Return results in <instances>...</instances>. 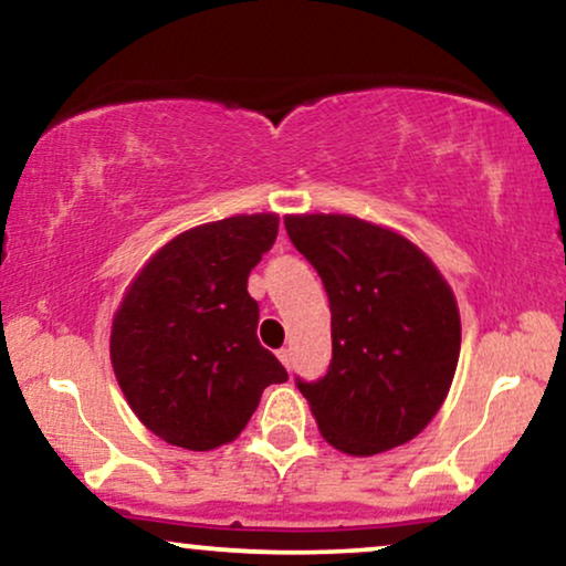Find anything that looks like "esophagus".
Returning a JSON list of instances; mask_svg holds the SVG:
<instances>
[{
  "instance_id": "34e87169",
  "label": "esophagus",
  "mask_w": 566,
  "mask_h": 566,
  "mask_svg": "<svg viewBox=\"0 0 566 566\" xmlns=\"http://www.w3.org/2000/svg\"><path fill=\"white\" fill-rule=\"evenodd\" d=\"M276 357H279V360H282V366H284V368H290V363H292V353H290L287 347H284V349H279Z\"/></svg>"
}]
</instances>
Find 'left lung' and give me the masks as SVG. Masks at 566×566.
<instances>
[{
    "instance_id": "8db88e82",
    "label": "left lung",
    "mask_w": 566,
    "mask_h": 566,
    "mask_svg": "<svg viewBox=\"0 0 566 566\" xmlns=\"http://www.w3.org/2000/svg\"><path fill=\"white\" fill-rule=\"evenodd\" d=\"M332 307V363L295 378L318 431L339 452L370 457L415 439L452 386L460 311L443 276L402 234L345 213L284 217Z\"/></svg>"
}]
</instances>
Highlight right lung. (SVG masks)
<instances>
[{"instance_id":"right-lung-1","label":"right lung","mask_w":566,"mask_h":566,"mask_svg":"<svg viewBox=\"0 0 566 566\" xmlns=\"http://www.w3.org/2000/svg\"><path fill=\"white\" fill-rule=\"evenodd\" d=\"M276 213L230 217L177 234L127 287L112 324L119 389L148 431L209 452L238 439L287 370L261 347L248 276L274 245Z\"/></svg>"}]
</instances>
